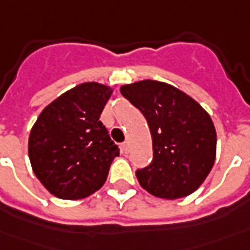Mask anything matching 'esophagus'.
Wrapping results in <instances>:
<instances>
[{"mask_svg": "<svg viewBox=\"0 0 250 250\" xmlns=\"http://www.w3.org/2000/svg\"><path fill=\"white\" fill-rule=\"evenodd\" d=\"M121 149H122V152H124V154H128V152H129V144H128V142L122 143Z\"/></svg>", "mask_w": 250, "mask_h": 250, "instance_id": "1", "label": "esophagus"}]
</instances>
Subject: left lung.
<instances>
[{"label":"left lung","mask_w":250,"mask_h":250,"mask_svg":"<svg viewBox=\"0 0 250 250\" xmlns=\"http://www.w3.org/2000/svg\"><path fill=\"white\" fill-rule=\"evenodd\" d=\"M120 91L142 111L152 136V162L136 171L142 188L168 200L193 193L214 166L216 132L211 117L166 83L143 80Z\"/></svg>","instance_id":"left-lung-1"}]
</instances>
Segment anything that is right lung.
Masks as SVG:
<instances>
[{"instance_id":"obj_1","label":"right lung","mask_w":250,"mask_h":250,"mask_svg":"<svg viewBox=\"0 0 250 250\" xmlns=\"http://www.w3.org/2000/svg\"><path fill=\"white\" fill-rule=\"evenodd\" d=\"M113 89L83 83L44 107L31 129L28 155L38 180L63 200L101 189L118 146L99 120Z\"/></svg>"}]
</instances>
